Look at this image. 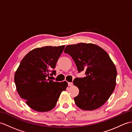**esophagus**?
I'll list each match as a JSON object with an SVG mask.
<instances>
[{
    "label": "esophagus",
    "mask_w": 132,
    "mask_h": 132,
    "mask_svg": "<svg viewBox=\"0 0 132 132\" xmlns=\"http://www.w3.org/2000/svg\"><path fill=\"white\" fill-rule=\"evenodd\" d=\"M72 85H73V83H72V82H68V86L69 87H71L72 86Z\"/></svg>",
    "instance_id": "obj_1"
}]
</instances>
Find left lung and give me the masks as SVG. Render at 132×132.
Segmentation results:
<instances>
[{
    "label": "left lung",
    "mask_w": 132,
    "mask_h": 132,
    "mask_svg": "<svg viewBox=\"0 0 132 132\" xmlns=\"http://www.w3.org/2000/svg\"><path fill=\"white\" fill-rule=\"evenodd\" d=\"M64 53L72 57L78 72L86 77L73 81L79 89L74 102L83 110L92 111L102 106L112 94L116 86L117 70L108 53L92 44L79 43L68 45Z\"/></svg>",
    "instance_id": "left-lung-1"
}]
</instances>
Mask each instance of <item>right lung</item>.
I'll return each instance as SVG.
<instances>
[{
    "label": "right lung",
    "mask_w": 132,
    "mask_h": 132,
    "mask_svg": "<svg viewBox=\"0 0 132 132\" xmlns=\"http://www.w3.org/2000/svg\"><path fill=\"white\" fill-rule=\"evenodd\" d=\"M64 45L44 46L31 50L21 61L15 74L17 91L33 110L47 112L54 108L68 84L47 79L56 75V63Z\"/></svg>",
    "instance_id": "right-lung-1"
}]
</instances>
